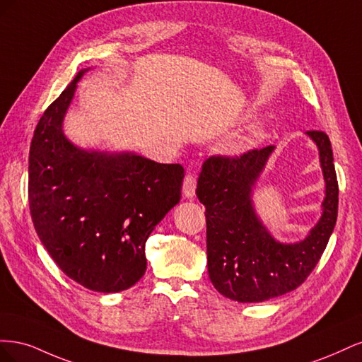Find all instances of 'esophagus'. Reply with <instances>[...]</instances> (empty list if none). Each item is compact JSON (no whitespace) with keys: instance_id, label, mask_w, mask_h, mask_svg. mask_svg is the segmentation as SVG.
<instances>
[{"instance_id":"34e87169","label":"esophagus","mask_w":362,"mask_h":362,"mask_svg":"<svg viewBox=\"0 0 362 362\" xmlns=\"http://www.w3.org/2000/svg\"><path fill=\"white\" fill-rule=\"evenodd\" d=\"M182 189H184L185 198H193L194 193H196V178H194L193 173H190V172L185 173Z\"/></svg>"}]
</instances>
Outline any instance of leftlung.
<instances>
[{
	"mask_svg": "<svg viewBox=\"0 0 362 362\" xmlns=\"http://www.w3.org/2000/svg\"><path fill=\"white\" fill-rule=\"evenodd\" d=\"M320 152L326 182L323 214L310 235L282 245L262 226L250 201L252 187L273 146L240 156H211L202 164L196 194L205 205L208 275L214 288L237 302H262L298 288L322 258L338 213V181L331 141L306 131Z\"/></svg>",
	"mask_w": 362,
	"mask_h": 362,
	"instance_id": "8db88e82",
	"label": "left lung"
}]
</instances>
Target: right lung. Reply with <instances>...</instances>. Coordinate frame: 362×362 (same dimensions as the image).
<instances>
[{"label": "right lung", "instance_id": "right-lung-1", "mask_svg": "<svg viewBox=\"0 0 362 362\" xmlns=\"http://www.w3.org/2000/svg\"><path fill=\"white\" fill-rule=\"evenodd\" d=\"M78 72L35 129L28 158V201L40 242L80 286L117 293L145 275V243L181 199L184 168L136 154L74 146L62 122Z\"/></svg>", "mask_w": 362, "mask_h": 362}]
</instances>
